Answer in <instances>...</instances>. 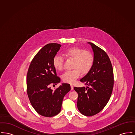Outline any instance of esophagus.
Returning a JSON list of instances; mask_svg holds the SVG:
<instances>
[{
  "label": "esophagus",
  "mask_w": 135,
  "mask_h": 135,
  "mask_svg": "<svg viewBox=\"0 0 135 135\" xmlns=\"http://www.w3.org/2000/svg\"><path fill=\"white\" fill-rule=\"evenodd\" d=\"M73 90V86L72 85H71V90Z\"/></svg>",
  "instance_id": "34e87169"
}]
</instances>
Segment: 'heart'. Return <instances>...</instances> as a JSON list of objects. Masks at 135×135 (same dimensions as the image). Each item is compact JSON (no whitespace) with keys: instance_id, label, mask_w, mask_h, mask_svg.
Returning a JSON list of instances; mask_svg holds the SVG:
<instances>
[{"instance_id":"obj_1","label":"heart","mask_w":135,"mask_h":135,"mask_svg":"<svg viewBox=\"0 0 135 135\" xmlns=\"http://www.w3.org/2000/svg\"><path fill=\"white\" fill-rule=\"evenodd\" d=\"M64 55L68 58L74 59L72 70L67 71L63 74L62 78L67 83L73 84L80 76V72L85 74L91 69L93 63L94 57L90 51H85L78 47H71L64 52ZM55 68L62 70L63 68V59L61 56L56 55L52 60Z\"/></svg>"}]
</instances>
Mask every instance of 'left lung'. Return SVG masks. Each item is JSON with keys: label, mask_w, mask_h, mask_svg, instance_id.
<instances>
[{"label": "left lung", "mask_w": 135, "mask_h": 135, "mask_svg": "<svg viewBox=\"0 0 135 135\" xmlns=\"http://www.w3.org/2000/svg\"><path fill=\"white\" fill-rule=\"evenodd\" d=\"M94 53V63L90 71L80 81L87 85L74 87L78 95L77 106L84 115H94L108 102L113 88V72L107 54L91 42H88Z\"/></svg>", "instance_id": "8db88e82"}]
</instances>
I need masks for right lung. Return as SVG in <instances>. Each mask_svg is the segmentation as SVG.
Wrapping results in <instances>:
<instances>
[{"label": "right lung", "instance_id": "obj_1", "mask_svg": "<svg viewBox=\"0 0 135 135\" xmlns=\"http://www.w3.org/2000/svg\"><path fill=\"white\" fill-rule=\"evenodd\" d=\"M61 45L49 44L44 46L33 59L27 75V94L34 109L41 115L52 117L61 111L65 95L71 90L69 84L62 83L55 90L51 84L60 83V78L53 64Z\"/></svg>", "mask_w": 135, "mask_h": 135}]
</instances>
